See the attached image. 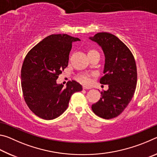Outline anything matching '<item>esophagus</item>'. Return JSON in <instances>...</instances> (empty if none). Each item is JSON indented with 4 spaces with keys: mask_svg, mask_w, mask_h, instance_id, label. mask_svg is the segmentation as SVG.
Wrapping results in <instances>:
<instances>
[{
    "mask_svg": "<svg viewBox=\"0 0 157 157\" xmlns=\"http://www.w3.org/2000/svg\"><path fill=\"white\" fill-rule=\"evenodd\" d=\"M82 87H83L84 89H91V88H90V87L86 86H83Z\"/></svg>",
    "mask_w": 157,
    "mask_h": 157,
    "instance_id": "esophagus-1",
    "label": "esophagus"
}]
</instances>
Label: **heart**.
Masks as SVG:
<instances>
[{
	"label": "heart",
	"mask_w": 157,
	"mask_h": 157,
	"mask_svg": "<svg viewBox=\"0 0 157 157\" xmlns=\"http://www.w3.org/2000/svg\"><path fill=\"white\" fill-rule=\"evenodd\" d=\"M94 53H98V52L95 50H90L88 54H94ZM78 79L84 84H88L90 82L89 75L88 74H81L78 76Z\"/></svg>",
	"instance_id": "1"
}]
</instances>
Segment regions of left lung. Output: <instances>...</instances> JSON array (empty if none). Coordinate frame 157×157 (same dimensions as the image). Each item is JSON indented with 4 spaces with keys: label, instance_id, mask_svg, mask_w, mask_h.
<instances>
[{
    "label": "left lung",
    "instance_id": "left-lung-1",
    "mask_svg": "<svg viewBox=\"0 0 157 157\" xmlns=\"http://www.w3.org/2000/svg\"><path fill=\"white\" fill-rule=\"evenodd\" d=\"M90 39L99 44L104 51L105 75L100 82L109 85V89L101 92L102 97L92 105L91 109L100 118H116L134 96L137 83L136 62L129 48L113 34L99 33Z\"/></svg>",
    "mask_w": 157,
    "mask_h": 157
}]
</instances>
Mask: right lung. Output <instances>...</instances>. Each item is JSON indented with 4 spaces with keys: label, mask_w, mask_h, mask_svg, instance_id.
<instances>
[{
    "label": "right lung",
    "mask_w": 157,
    "mask_h": 157,
    "mask_svg": "<svg viewBox=\"0 0 157 157\" xmlns=\"http://www.w3.org/2000/svg\"><path fill=\"white\" fill-rule=\"evenodd\" d=\"M80 41L66 34H51L28 52L21 68L23 95L29 109L39 118L52 120L68 108L74 93L82 85L68 81L66 87L56 80L68 66L69 53L74 41Z\"/></svg>",
    "instance_id": "obj_1"
}]
</instances>
